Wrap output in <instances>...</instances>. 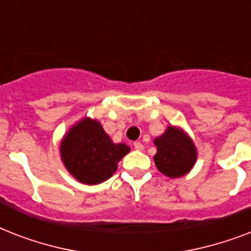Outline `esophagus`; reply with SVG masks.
<instances>
[{
    "instance_id": "esophagus-1",
    "label": "esophagus",
    "mask_w": 251,
    "mask_h": 251,
    "mask_svg": "<svg viewBox=\"0 0 251 251\" xmlns=\"http://www.w3.org/2000/svg\"><path fill=\"white\" fill-rule=\"evenodd\" d=\"M134 149L137 150V151H143V149H145V146L142 145L141 142H134Z\"/></svg>"
}]
</instances>
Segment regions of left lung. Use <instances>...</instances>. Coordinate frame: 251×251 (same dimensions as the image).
<instances>
[{"instance_id":"left-lung-1","label":"left lung","mask_w":251,"mask_h":251,"mask_svg":"<svg viewBox=\"0 0 251 251\" xmlns=\"http://www.w3.org/2000/svg\"><path fill=\"white\" fill-rule=\"evenodd\" d=\"M153 143L157 149L153 161L164 176L178 178L193 169L198 151L193 139L182 129L169 125L160 137L153 139Z\"/></svg>"}]
</instances>
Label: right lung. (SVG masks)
Masks as SVG:
<instances>
[{
    "mask_svg": "<svg viewBox=\"0 0 251 251\" xmlns=\"http://www.w3.org/2000/svg\"><path fill=\"white\" fill-rule=\"evenodd\" d=\"M130 147L113 143L98 120L84 117L70 127L60 143L61 160L68 172L86 185H98L117 171Z\"/></svg>",
    "mask_w": 251,
    "mask_h": 251,
    "instance_id": "right-lung-1",
    "label": "right lung"
}]
</instances>
